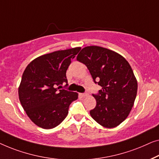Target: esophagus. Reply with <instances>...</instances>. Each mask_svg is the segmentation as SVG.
<instances>
[{
  "label": "esophagus",
  "instance_id": "obj_1",
  "mask_svg": "<svg viewBox=\"0 0 159 159\" xmlns=\"http://www.w3.org/2000/svg\"><path fill=\"white\" fill-rule=\"evenodd\" d=\"M80 95L82 97H85L87 96V93H80Z\"/></svg>",
  "mask_w": 159,
  "mask_h": 159
}]
</instances>
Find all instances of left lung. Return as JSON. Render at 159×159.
<instances>
[{
    "label": "left lung",
    "instance_id": "1",
    "mask_svg": "<svg viewBox=\"0 0 159 159\" xmlns=\"http://www.w3.org/2000/svg\"><path fill=\"white\" fill-rule=\"evenodd\" d=\"M76 59L102 87L93 94L97 105L91 116L103 127H117L128 116L137 95L138 83L131 66L122 55L98 46L82 49Z\"/></svg>",
    "mask_w": 159,
    "mask_h": 159
}]
</instances>
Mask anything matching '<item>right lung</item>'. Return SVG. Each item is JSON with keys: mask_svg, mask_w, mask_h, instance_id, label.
<instances>
[{"mask_svg": "<svg viewBox=\"0 0 159 159\" xmlns=\"http://www.w3.org/2000/svg\"><path fill=\"white\" fill-rule=\"evenodd\" d=\"M80 48L59 50L38 57L26 67L19 88V97L26 115L35 125L52 129L68 115L78 93L60 89L68 86L66 70Z\"/></svg>", "mask_w": 159, "mask_h": 159, "instance_id": "obj_1", "label": "right lung"}]
</instances>
